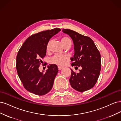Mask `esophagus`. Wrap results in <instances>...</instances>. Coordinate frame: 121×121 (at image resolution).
Wrapping results in <instances>:
<instances>
[{
	"instance_id": "obj_1",
	"label": "esophagus",
	"mask_w": 121,
	"mask_h": 121,
	"mask_svg": "<svg viewBox=\"0 0 121 121\" xmlns=\"http://www.w3.org/2000/svg\"><path fill=\"white\" fill-rule=\"evenodd\" d=\"M64 68L63 67H60V66H58V69L59 70H61V69H63Z\"/></svg>"
}]
</instances>
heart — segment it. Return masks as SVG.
<instances>
[{
  "label": "heart",
  "mask_w": 121,
  "mask_h": 121,
  "mask_svg": "<svg viewBox=\"0 0 121 121\" xmlns=\"http://www.w3.org/2000/svg\"><path fill=\"white\" fill-rule=\"evenodd\" d=\"M61 41L64 47L68 45L71 46L72 45V41L71 39L68 37H67V36H65V37L62 38L61 39ZM51 42H52V41L50 40L47 44L46 50L47 52H48L49 50ZM67 57L61 54H55L52 57L50 58V61L52 64L61 65H64L65 63Z\"/></svg>",
  "instance_id": "obj_1"
}]
</instances>
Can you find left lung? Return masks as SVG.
<instances>
[{
    "label": "left lung",
    "instance_id": "left-lung-1",
    "mask_svg": "<svg viewBox=\"0 0 121 121\" xmlns=\"http://www.w3.org/2000/svg\"><path fill=\"white\" fill-rule=\"evenodd\" d=\"M63 32L70 36L74 43L75 53L71 58L73 61L72 66H75V69L78 67L81 68L77 74L71 69V86L79 92L88 90L95 85L100 74V54L89 37L69 29H63Z\"/></svg>",
    "mask_w": 121,
    "mask_h": 121
}]
</instances>
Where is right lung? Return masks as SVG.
<instances>
[{
	"label": "right lung",
	"mask_w": 121,
	"mask_h": 121,
	"mask_svg": "<svg viewBox=\"0 0 121 121\" xmlns=\"http://www.w3.org/2000/svg\"><path fill=\"white\" fill-rule=\"evenodd\" d=\"M60 31L55 28L40 32L28 37L21 46L16 58L18 76L29 92L43 95L52 90L58 71L57 65H49L45 72L39 67L46 56V46L50 39Z\"/></svg>",
	"instance_id": "obj_1"
}]
</instances>
